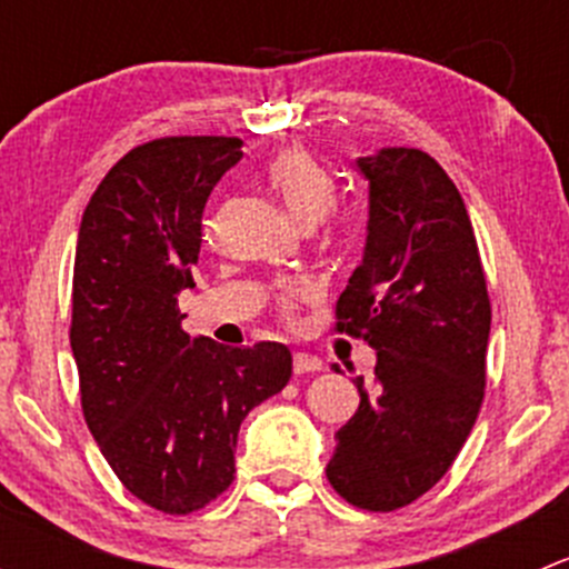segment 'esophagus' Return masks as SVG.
Segmentation results:
<instances>
[{"instance_id": "34e87169", "label": "esophagus", "mask_w": 569, "mask_h": 569, "mask_svg": "<svg viewBox=\"0 0 569 569\" xmlns=\"http://www.w3.org/2000/svg\"><path fill=\"white\" fill-rule=\"evenodd\" d=\"M313 371H321V360L317 355L297 352L295 355V375H313Z\"/></svg>"}]
</instances>
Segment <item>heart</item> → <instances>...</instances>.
I'll list each match as a JSON object with an SVG mask.
<instances>
[{
    "instance_id": "heart-1",
    "label": "heart",
    "mask_w": 569,
    "mask_h": 569,
    "mask_svg": "<svg viewBox=\"0 0 569 569\" xmlns=\"http://www.w3.org/2000/svg\"><path fill=\"white\" fill-rule=\"evenodd\" d=\"M267 183L274 194L286 203V209L302 222V226H317L330 214L338 198V183L325 164H319L302 148H286L269 162ZM317 295V286L311 280H291L280 289L278 308L283 317H291L297 306Z\"/></svg>"
}]
</instances>
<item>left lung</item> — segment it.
I'll use <instances>...</instances> for the list:
<instances>
[{"label":"left lung","instance_id":"1","mask_svg":"<svg viewBox=\"0 0 569 569\" xmlns=\"http://www.w3.org/2000/svg\"><path fill=\"white\" fill-rule=\"evenodd\" d=\"M369 178V239L336 302V332L377 349L375 386L336 432L332 490L393 512L432 490L485 399L490 295L460 189L429 153L382 148Z\"/></svg>","mask_w":569,"mask_h":569}]
</instances>
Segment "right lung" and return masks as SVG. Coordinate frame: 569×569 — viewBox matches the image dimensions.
<instances>
[{
	"label": "right lung",
	"mask_w": 569,
	"mask_h": 569,
	"mask_svg": "<svg viewBox=\"0 0 569 569\" xmlns=\"http://www.w3.org/2000/svg\"><path fill=\"white\" fill-rule=\"evenodd\" d=\"M239 159V137L142 142L79 226L71 349L84 421L126 490L164 515L198 512L231 487L239 423L291 377L283 343L228 349L181 330L206 200Z\"/></svg>",
	"instance_id": "right-lung-1"
}]
</instances>
